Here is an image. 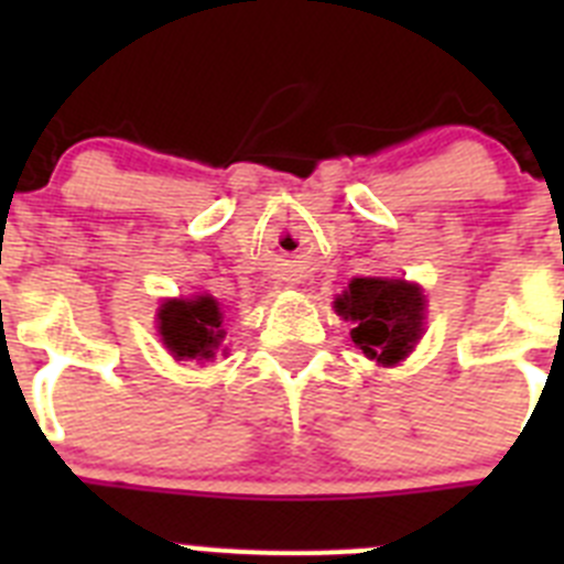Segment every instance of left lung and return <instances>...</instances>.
<instances>
[{"label": "left lung", "instance_id": "1", "mask_svg": "<svg viewBox=\"0 0 564 564\" xmlns=\"http://www.w3.org/2000/svg\"><path fill=\"white\" fill-rule=\"evenodd\" d=\"M333 307L356 325L350 338L358 350L383 367L410 356L426 318V296L406 279L356 276Z\"/></svg>", "mask_w": 564, "mask_h": 564}]
</instances>
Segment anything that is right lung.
I'll list each match as a JSON object with an SVG mask.
<instances>
[{
    "label": "right lung",
    "instance_id": "1",
    "mask_svg": "<svg viewBox=\"0 0 564 564\" xmlns=\"http://www.w3.org/2000/svg\"><path fill=\"white\" fill-rule=\"evenodd\" d=\"M158 333L177 361H208L226 341L223 313L214 296L166 299L158 311Z\"/></svg>",
    "mask_w": 564,
    "mask_h": 564
}]
</instances>
